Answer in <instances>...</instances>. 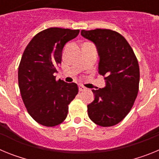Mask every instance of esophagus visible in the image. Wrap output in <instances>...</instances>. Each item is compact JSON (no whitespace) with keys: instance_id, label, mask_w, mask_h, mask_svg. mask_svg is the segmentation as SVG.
Here are the masks:
<instances>
[{"instance_id":"1","label":"esophagus","mask_w":159,"mask_h":159,"mask_svg":"<svg viewBox=\"0 0 159 159\" xmlns=\"http://www.w3.org/2000/svg\"><path fill=\"white\" fill-rule=\"evenodd\" d=\"M85 89H86V88L83 86V85H81V84H80V85H79V90H80V92H83V91H84Z\"/></svg>"}]
</instances>
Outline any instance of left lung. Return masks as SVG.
<instances>
[{"instance_id":"obj_1","label":"left lung","mask_w":159,"mask_h":159,"mask_svg":"<svg viewBox=\"0 0 159 159\" xmlns=\"http://www.w3.org/2000/svg\"><path fill=\"white\" fill-rule=\"evenodd\" d=\"M81 35L95 43L99 56V73L106 87L92 90L88 105L89 118L101 127H112L130 112L139 92V66L133 49L119 32L111 29L82 30Z\"/></svg>"}]
</instances>
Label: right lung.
Wrapping results in <instances>:
<instances>
[{
  "mask_svg": "<svg viewBox=\"0 0 159 159\" xmlns=\"http://www.w3.org/2000/svg\"><path fill=\"white\" fill-rule=\"evenodd\" d=\"M80 30L49 28L36 35L25 49L18 68V84L31 117L45 127H55L66 119L68 105L79 92L75 83L56 80L63 48Z\"/></svg>",
  "mask_w": 159,
  "mask_h": 159,
  "instance_id": "1",
  "label": "right lung"
}]
</instances>
